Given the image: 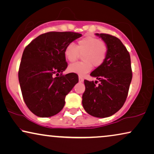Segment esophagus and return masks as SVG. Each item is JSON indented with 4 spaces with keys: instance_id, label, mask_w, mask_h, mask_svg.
Returning <instances> with one entry per match:
<instances>
[{
    "instance_id": "34e87169",
    "label": "esophagus",
    "mask_w": 154,
    "mask_h": 154,
    "mask_svg": "<svg viewBox=\"0 0 154 154\" xmlns=\"http://www.w3.org/2000/svg\"><path fill=\"white\" fill-rule=\"evenodd\" d=\"M79 82H80V83L83 82H84V79H83L82 77H80V76H79Z\"/></svg>"
}]
</instances>
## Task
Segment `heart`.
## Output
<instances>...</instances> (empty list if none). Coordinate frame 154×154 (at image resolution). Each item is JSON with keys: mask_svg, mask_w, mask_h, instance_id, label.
<instances>
[{"mask_svg": "<svg viewBox=\"0 0 154 154\" xmlns=\"http://www.w3.org/2000/svg\"><path fill=\"white\" fill-rule=\"evenodd\" d=\"M108 47L105 42L93 36H87L77 42V46L70 43L65 47L64 56L67 61L75 62L79 55H83L84 62L76 63L69 66L70 72L84 76L92 69L93 65L98 67L103 64L107 58Z\"/></svg>", "mask_w": 154, "mask_h": 154, "instance_id": "heart-1", "label": "heart"}]
</instances>
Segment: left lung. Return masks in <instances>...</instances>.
<instances>
[{
    "label": "left lung",
    "mask_w": 154,
    "mask_h": 154,
    "mask_svg": "<svg viewBox=\"0 0 154 154\" xmlns=\"http://www.w3.org/2000/svg\"><path fill=\"white\" fill-rule=\"evenodd\" d=\"M107 44L108 53L101 66L91 73L100 82L85 80L82 105L89 115L107 118L122 107L132 78L130 53L121 41L108 34H96Z\"/></svg>",
    "instance_id": "1"
}]
</instances>
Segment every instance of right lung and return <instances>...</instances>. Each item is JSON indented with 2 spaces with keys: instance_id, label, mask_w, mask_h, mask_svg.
<instances>
[{
  "instance_id": "obj_1",
  "label": "right lung",
  "mask_w": 154,
  "mask_h": 154,
  "mask_svg": "<svg viewBox=\"0 0 154 154\" xmlns=\"http://www.w3.org/2000/svg\"><path fill=\"white\" fill-rule=\"evenodd\" d=\"M81 36L72 32H47L24 48L18 77L24 101L36 116L48 118L58 113L65 96L78 82L77 74L64 75L63 72L67 67L65 47Z\"/></svg>"
}]
</instances>
